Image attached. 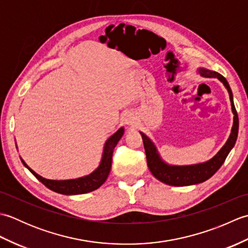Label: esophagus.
Masks as SVG:
<instances>
[{
  "mask_svg": "<svg viewBox=\"0 0 248 248\" xmlns=\"http://www.w3.org/2000/svg\"><path fill=\"white\" fill-rule=\"evenodd\" d=\"M136 120H138V117H136V115L132 112H127L124 116V121L128 127H133L136 124Z\"/></svg>",
  "mask_w": 248,
  "mask_h": 248,
  "instance_id": "esophagus-1",
  "label": "esophagus"
}]
</instances>
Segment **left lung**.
I'll list each match as a JSON object with an SVG mask.
<instances>
[{
    "label": "left lung",
    "mask_w": 248,
    "mask_h": 248,
    "mask_svg": "<svg viewBox=\"0 0 248 248\" xmlns=\"http://www.w3.org/2000/svg\"><path fill=\"white\" fill-rule=\"evenodd\" d=\"M197 72L200 76L204 78H217L223 83V85L227 89V92L229 93L231 110H232L233 114V124L232 128H231V132L227 141H226L225 145L220 148V150L217 155L208 161L192 165L168 164V163H166L162 159L160 152L157 150L154 141H152L145 133L140 132L141 138H143L147 157V165L149 167V170L157 180L167 184V186H194V184L202 183L205 180H208V179L211 178L214 173L219 170V167L223 165L226 157L229 155L231 149L233 148L236 141V138H238L239 117L234 108L233 94L232 92H231V88L227 80H226L222 75H219L218 72L209 70L207 68L199 67L197 69Z\"/></svg>",
    "instance_id": "1"
}]
</instances>
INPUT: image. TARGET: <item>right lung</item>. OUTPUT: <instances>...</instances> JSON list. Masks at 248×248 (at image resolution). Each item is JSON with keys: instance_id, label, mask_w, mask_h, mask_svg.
<instances>
[{"instance_id": "obj_1", "label": "right lung", "mask_w": 248, "mask_h": 248, "mask_svg": "<svg viewBox=\"0 0 248 248\" xmlns=\"http://www.w3.org/2000/svg\"><path fill=\"white\" fill-rule=\"evenodd\" d=\"M124 133V128L120 127L114 134H112L107 140L103 147L102 157L99 163V166L89 175L78 177L76 179H66V180H52V179H46L41 177L38 173L35 172L28 164L23 161L22 157H20L22 161L23 165L33 173V175L38 179V180L44 183L45 186L50 188L51 191L60 193L62 195H80L93 192L94 189L99 188L107 180L108 173L112 167V156L114 148L117 145L120 139L123 138ZM18 149V147H17Z\"/></svg>"}]
</instances>
